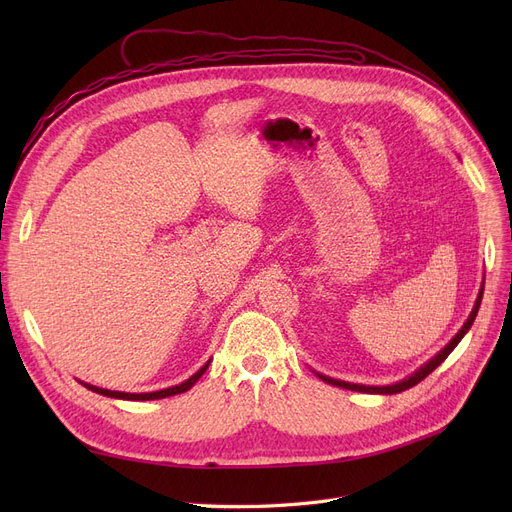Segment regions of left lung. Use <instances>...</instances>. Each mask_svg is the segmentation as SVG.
I'll use <instances>...</instances> for the list:
<instances>
[{"label":"left lung","instance_id":"1","mask_svg":"<svg viewBox=\"0 0 512 512\" xmlns=\"http://www.w3.org/2000/svg\"><path fill=\"white\" fill-rule=\"evenodd\" d=\"M483 280H486V278H483ZM481 297H483V282H481V288H479V294H477V299H475V305H473V309H471L467 321L463 324V328L454 334V338L442 348V351H440L438 355H434L427 363H423L417 371H413V373L409 375V378H405V380H400V382H396V384H388V386H365V384H351V382H344V380H334V378H330V375L317 373V371H315V375H317L319 380H324L326 384H332V386H338V388H346V390H355V392H367V394H398V392H405V390L417 386L421 380H425L427 375L432 373L438 365H442L444 359L454 351L456 344H459V342L463 340V336L471 330L473 321H475V317H477V311H479V305H481Z\"/></svg>","mask_w":512,"mask_h":512}]
</instances>
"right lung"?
<instances>
[{"label":"right lung","mask_w":512,"mask_h":512,"mask_svg":"<svg viewBox=\"0 0 512 512\" xmlns=\"http://www.w3.org/2000/svg\"><path fill=\"white\" fill-rule=\"evenodd\" d=\"M209 363H211V359L197 371V373H193L191 378L188 380H184L182 384H178V386H170V388H164V390H155V392H118V390H107V388H97V386H93V384H87V382H80L83 384L87 390H91V392H97V394H103V396H110V398H120V400H157V398H168V396H174V394H182V392H186V390H191L197 382H199V378L201 375L207 371V367H209Z\"/></svg>","instance_id":"right-lung-1"}]
</instances>
